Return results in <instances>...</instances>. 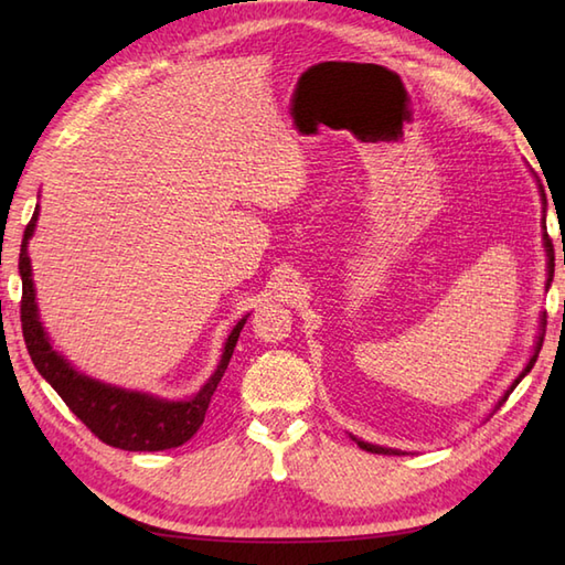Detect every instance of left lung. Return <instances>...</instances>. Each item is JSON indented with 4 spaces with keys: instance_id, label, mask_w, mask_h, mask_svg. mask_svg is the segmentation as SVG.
I'll return each mask as SVG.
<instances>
[{
    "instance_id": "obj_1",
    "label": "left lung",
    "mask_w": 565,
    "mask_h": 565,
    "mask_svg": "<svg viewBox=\"0 0 565 565\" xmlns=\"http://www.w3.org/2000/svg\"><path fill=\"white\" fill-rule=\"evenodd\" d=\"M539 191H542V201H546L544 199V189H542V184H539ZM544 247H546V257H548V262H546V291H548V286H551V281H554V255H551V243H548V237H544ZM544 328H546V313H542V318H539V334H536V342H534V352H532V356H530V362H526V366L522 369V374L512 381V386L500 395V401L495 403V407H493V413L498 411V407L508 401V395L514 391V386H518V383L530 374L532 371V366H534V362H536V356H539V350H542V344H544ZM490 413V415H493ZM359 447L362 449H366V451H371V454H405V451H401V449H391V447H381V444H371V441H364V439H359V437H354V435H350Z\"/></svg>"
}]
</instances>
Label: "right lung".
I'll return each mask as SVG.
<instances>
[{"instance_id": "1", "label": "right lung", "mask_w": 565, "mask_h": 565, "mask_svg": "<svg viewBox=\"0 0 565 565\" xmlns=\"http://www.w3.org/2000/svg\"><path fill=\"white\" fill-rule=\"evenodd\" d=\"M35 221H39V206H35L33 218L26 225V233H23L19 255V274L23 286L21 330L33 366L57 391L70 411L109 447L126 451H162L182 447L203 425L211 395L218 388L225 369L231 364L239 330H243L249 313L243 320H237V326L227 334L218 366H215L209 381L191 398L170 401L146 391H130L92 379L77 371L70 364V359L55 350L41 322L29 257V239L35 233Z\"/></svg>"}]
</instances>
